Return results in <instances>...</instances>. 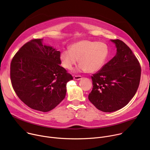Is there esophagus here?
<instances>
[{"label":"esophagus","mask_w":150,"mask_h":150,"mask_svg":"<svg viewBox=\"0 0 150 150\" xmlns=\"http://www.w3.org/2000/svg\"><path fill=\"white\" fill-rule=\"evenodd\" d=\"M74 79L75 80H80L82 79V76L80 75H75V76H74Z\"/></svg>","instance_id":"obj_1"}]
</instances>
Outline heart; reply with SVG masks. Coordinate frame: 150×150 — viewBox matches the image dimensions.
Returning a JSON list of instances; mask_svg holds the SVG:
<instances>
[{
  "instance_id": "heart-1",
  "label": "heart",
  "mask_w": 150,
  "mask_h": 150,
  "mask_svg": "<svg viewBox=\"0 0 150 150\" xmlns=\"http://www.w3.org/2000/svg\"><path fill=\"white\" fill-rule=\"evenodd\" d=\"M109 54V48L103 42L82 40L72 44L69 50H63L60 59L63 68L71 70L78 62V70L93 73L104 65Z\"/></svg>"
}]
</instances>
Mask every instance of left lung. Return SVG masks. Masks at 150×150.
<instances>
[{"label": "left lung", "instance_id": "8db88e82", "mask_svg": "<svg viewBox=\"0 0 150 150\" xmlns=\"http://www.w3.org/2000/svg\"><path fill=\"white\" fill-rule=\"evenodd\" d=\"M117 49L115 55L93 75V90L89 100L104 112L118 110L135 96L138 88L141 68L131 49L120 40H111Z\"/></svg>", "mask_w": 150, "mask_h": 150}]
</instances>
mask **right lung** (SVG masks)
I'll use <instances>...</instances> for the list:
<instances>
[{
    "mask_svg": "<svg viewBox=\"0 0 150 150\" xmlns=\"http://www.w3.org/2000/svg\"><path fill=\"white\" fill-rule=\"evenodd\" d=\"M34 39L18 51L11 63L12 87L29 108L47 112L65 97L72 76L60 67V52Z\"/></svg>",
    "mask_w": 150,
    "mask_h": 150,
    "instance_id": "right-lung-1",
    "label": "right lung"
}]
</instances>
